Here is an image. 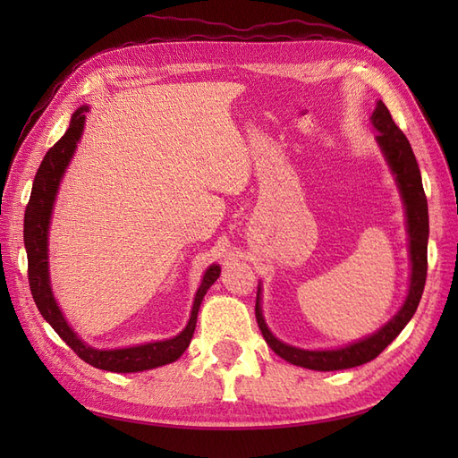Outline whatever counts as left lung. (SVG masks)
<instances>
[{"mask_svg":"<svg viewBox=\"0 0 458 458\" xmlns=\"http://www.w3.org/2000/svg\"><path fill=\"white\" fill-rule=\"evenodd\" d=\"M370 120L374 123V128L378 130L377 141L382 147V152L387 164H390L392 172L395 174L397 187L405 202L409 248H411V263H412L409 296L403 303V308L399 310V313L386 327H382L377 335H372L361 342L345 345V348H340V350L310 352V350H298V348H293V345H286L271 335L266 321H263V315L259 310V293H258L256 321L263 338H266V342L269 344V348L276 355L283 357L284 361L303 369L342 370V369H352V367H359L372 361V359L378 357L387 345L397 338L399 332L405 328L414 311H417L419 301L424 293L426 271H428V231L429 229H428V202L424 195L419 164H417V158H414V152L411 148V143L405 137V133L397 128L390 110H387V106L382 101H378L377 108H374Z\"/></svg>","mask_w":458,"mask_h":458,"instance_id":"8db88e82","label":"left lung"}]
</instances>
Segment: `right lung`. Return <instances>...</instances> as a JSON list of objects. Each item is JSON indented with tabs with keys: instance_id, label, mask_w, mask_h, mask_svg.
<instances>
[{
	"instance_id": "obj_1",
	"label": "right lung",
	"mask_w": 458,
	"mask_h": 458,
	"mask_svg": "<svg viewBox=\"0 0 458 458\" xmlns=\"http://www.w3.org/2000/svg\"><path fill=\"white\" fill-rule=\"evenodd\" d=\"M88 106H80L72 114L71 126L61 140L55 143L47 155L41 160L38 174L34 177V185L30 192L29 206L24 212V246L26 256H29V283L32 290V298L39 313L44 315L46 321L53 327V330L68 344L80 359H84L95 369H103L110 372H137V370H148L155 367H162L174 363L175 359L182 357V353L189 348L192 332L197 327V315L200 310V303L204 294L208 293L219 276V266H212L204 273V279L200 288L197 290L195 303H192V311L187 327L182 335H177L172 340L155 342V344H143L135 345V348H123V350H93L89 345L81 342L72 328L66 325L64 317L55 303L51 286H49V273H47V229H49V217L53 210L55 195H57L59 182L66 170L68 162H71L76 143L84 130V120Z\"/></svg>"
}]
</instances>
